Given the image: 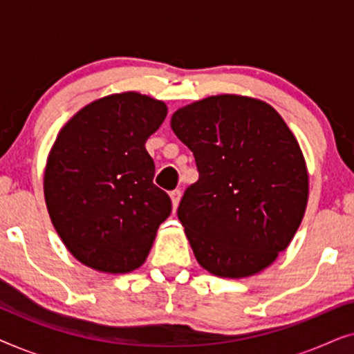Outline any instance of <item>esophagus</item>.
I'll use <instances>...</instances> for the list:
<instances>
[{
	"instance_id": "1",
	"label": "esophagus",
	"mask_w": 354,
	"mask_h": 354,
	"mask_svg": "<svg viewBox=\"0 0 354 354\" xmlns=\"http://www.w3.org/2000/svg\"><path fill=\"white\" fill-rule=\"evenodd\" d=\"M180 196H182V192H180V190H172V192H171V200H172V207H174V211L177 209L178 201H180Z\"/></svg>"
}]
</instances>
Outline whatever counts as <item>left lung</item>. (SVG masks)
<instances>
[{"mask_svg":"<svg viewBox=\"0 0 354 354\" xmlns=\"http://www.w3.org/2000/svg\"><path fill=\"white\" fill-rule=\"evenodd\" d=\"M171 125L200 174L177 209L198 263L230 279L268 268L308 203L306 164L287 124L263 101L219 95L176 111Z\"/></svg>","mask_w":354,"mask_h":354,"instance_id":"8db88e82","label":"left lung"}]
</instances>
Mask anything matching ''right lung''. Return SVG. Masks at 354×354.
<instances>
[{
  "mask_svg": "<svg viewBox=\"0 0 354 354\" xmlns=\"http://www.w3.org/2000/svg\"><path fill=\"white\" fill-rule=\"evenodd\" d=\"M166 115L162 101L127 91L85 106L57 135L45 171L48 212L67 250L88 268H140L171 214L145 148Z\"/></svg>",
  "mask_w": 354,
  "mask_h": 354,
  "instance_id": "right-lung-1",
  "label": "right lung"
}]
</instances>
